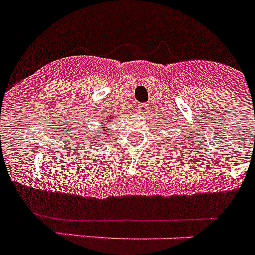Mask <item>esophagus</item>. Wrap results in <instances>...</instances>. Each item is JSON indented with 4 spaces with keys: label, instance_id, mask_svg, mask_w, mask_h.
Listing matches in <instances>:
<instances>
[{
    "label": "esophagus",
    "instance_id": "34e87169",
    "mask_svg": "<svg viewBox=\"0 0 255 255\" xmlns=\"http://www.w3.org/2000/svg\"><path fill=\"white\" fill-rule=\"evenodd\" d=\"M149 109H150V107H149L148 104H141V105H139V106H137V112H139V115L144 116V115H146V114H148Z\"/></svg>",
    "mask_w": 255,
    "mask_h": 255
}]
</instances>
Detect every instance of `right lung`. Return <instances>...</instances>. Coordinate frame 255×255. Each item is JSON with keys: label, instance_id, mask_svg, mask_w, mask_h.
I'll return each mask as SVG.
<instances>
[{"label": "right lung", "instance_id": "obj_1", "mask_svg": "<svg viewBox=\"0 0 255 255\" xmlns=\"http://www.w3.org/2000/svg\"><path fill=\"white\" fill-rule=\"evenodd\" d=\"M112 123V116H105V118H102L101 120H100V128L99 130H101L102 134H97V131L96 130H90V134L87 135V143L86 144H90V143H96V144H102L104 143L105 140V135L107 134L106 132V126L107 124ZM92 125V124H91Z\"/></svg>", "mask_w": 255, "mask_h": 255}]
</instances>
